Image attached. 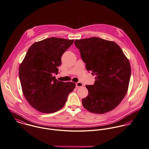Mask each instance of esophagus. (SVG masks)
<instances>
[{
	"instance_id": "1",
	"label": "esophagus",
	"mask_w": 149,
	"mask_h": 149,
	"mask_svg": "<svg viewBox=\"0 0 149 149\" xmlns=\"http://www.w3.org/2000/svg\"><path fill=\"white\" fill-rule=\"evenodd\" d=\"M83 86V83H81L80 82H78V83H76V87L77 88L81 87Z\"/></svg>"
}]
</instances>
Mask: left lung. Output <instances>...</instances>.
I'll list each match as a JSON object with an SVG mask.
<instances>
[{
	"label": "left lung",
	"instance_id": "obj_1",
	"mask_svg": "<svg viewBox=\"0 0 149 149\" xmlns=\"http://www.w3.org/2000/svg\"><path fill=\"white\" fill-rule=\"evenodd\" d=\"M75 46L87 71L95 75L93 85H86L87 96L82 105L89 111L104 114L117 107L129 86L131 68L120 47L113 41L92 37L76 39Z\"/></svg>",
	"mask_w": 149,
	"mask_h": 149
}]
</instances>
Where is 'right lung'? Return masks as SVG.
<instances>
[{
  "label": "right lung",
  "instance_id": "1",
  "mask_svg": "<svg viewBox=\"0 0 149 149\" xmlns=\"http://www.w3.org/2000/svg\"><path fill=\"white\" fill-rule=\"evenodd\" d=\"M74 40L51 37L35 42L29 48L19 67L23 94L27 102L43 113H53L62 109L75 83L56 79L63 53Z\"/></svg>",
  "mask_w": 149,
  "mask_h": 149
}]
</instances>
